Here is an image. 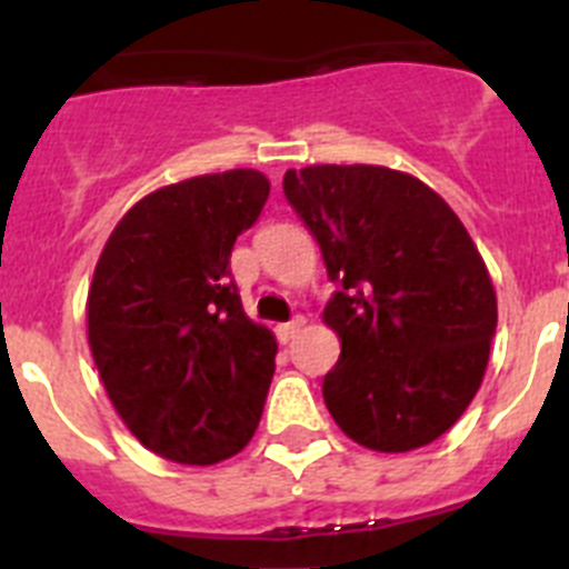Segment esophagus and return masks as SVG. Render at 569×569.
I'll return each mask as SVG.
<instances>
[{"label":"esophagus","mask_w":569,"mask_h":569,"mask_svg":"<svg viewBox=\"0 0 569 569\" xmlns=\"http://www.w3.org/2000/svg\"><path fill=\"white\" fill-rule=\"evenodd\" d=\"M301 328H305V319H301V316H296V319L288 321V325H279V328H276V336H279L281 345H288V341H293L296 336H299Z\"/></svg>","instance_id":"1"}]
</instances>
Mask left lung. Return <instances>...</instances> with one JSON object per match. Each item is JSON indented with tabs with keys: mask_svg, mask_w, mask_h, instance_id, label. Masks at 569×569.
I'll return each instance as SVG.
<instances>
[{
	"mask_svg": "<svg viewBox=\"0 0 569 569\" xmlns=\"http://www.w3.org/2000/svg\"><path fill=\"white\" fill-rule=\"evenodd\" d=\"M284 196L319 241L336 296L321 321L341 356L321 393L356 445L407 453L447 433L479 393L496 290L453 208L381 164H310Z\"/></svg>",
	"mask_w": 569,
	"mask_h": 569,
	"instance_id": "1",
	"label": "left lung"
}]
</instances>
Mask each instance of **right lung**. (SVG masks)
I'll return each instance as SVG.
<instances>
[{
	"instance_id": "add662e5",
	"label": "right lung",
	"mask_w": 569,
	"mask_h": 569,
	"mask_svg": "<svg viewBox=\"0 0 569 569\" xmlns=\"http://www.w3.org/2000/svg\"><path fill=\"white\" fill-rule=\"evenodd\" d=\"M270 179L236 168L164 184L104 241L88 290V345L110 405L162 459L216 465L253 439L276 336L241 308L230 250Z\"/></svg>"
}]
</instances>
